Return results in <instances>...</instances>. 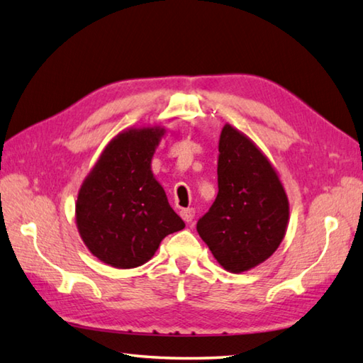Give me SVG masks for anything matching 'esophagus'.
<instances>
[{"mask_svg": "<svg viewBox=\"0 0 363 363\" xmlns=\"http://www.w3.org/2000/svg\"><path fill=\"white\" fill-rule=\"evenodd\" d=\"M181 217H182L184 220H186V222H187V223H190V222H191V220H194V218H195V209H194V208H187V209H182V211H181Z\"/></svg>", "mask_w": 363, "mask_h": 363, "instance_id": "34e87169", "label": "esophagus"}]
</instances>
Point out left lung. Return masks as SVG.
I'll use <instances>...</instances> for the list:
<instances>
[{
    "instance_id": "left-lung-1",
    "label": "left lung",
    "mask_w": 363,
    "mask_h": 363,
    "mask_svg": "<svg viewBox=\"0 0 363 363\" xmlns=\"http://www.w3.org/2000/svg\"><path fill=\"white\" fill-rule=\"evenodd\" d=\"M218 194L196 231L230 272L266 261L285 238L289 206L275 169L253 141L226 124L218 141Z\"/></svg>"
}]
</instances>
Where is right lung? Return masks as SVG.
Returning a JSON list of instances; mask_svg holds the SVG:
<instances>
[{"label": "right lung", "instance_id": "obj_1", "mask_svg": "<svg viewBox=\"0 0 363 363\" xmlns=\"http://www.w3.org/2000/svg\"><path fill=\"white\" fill-rule=\"evenodd\" d=\"M162 135L160 127L119 133L78 191V231L105 264L119 269L145 264L163 238L186 226L151 172Z\"/></svg>", "mask_w": 363, "mask_h": 363}]
</instances>
